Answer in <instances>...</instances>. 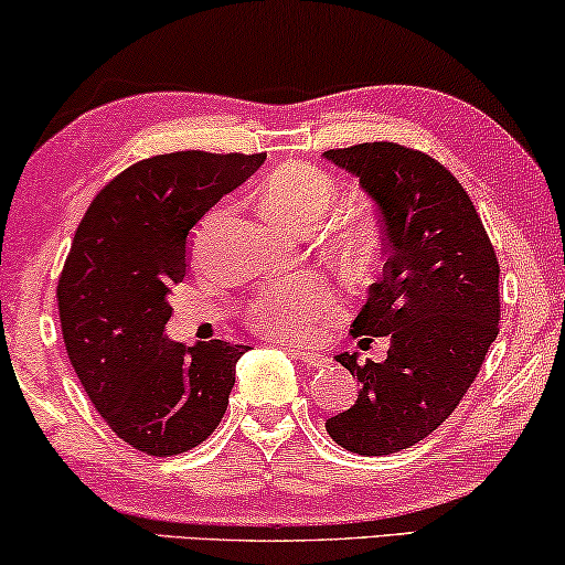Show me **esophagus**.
Listing matches in <instances>:
<instances>
[{"label":"esophagus","instance_id":"esophagus-1","mask_svg":"<svg viewBox=\"0 0 565 565\" xmlns=\"http://www.w3.org/2000/svg\"><path fill=\"white\" fill-rule=\"evenodd\" d=\"M290 354H292V358H298L300 362H306V365L308 367H323V365H327V358H323V354L321 352H311V350H303V347H290V350H288Z\"/></svg>","mask_w":565,"mask_h":565}]
</instances>
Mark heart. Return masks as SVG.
Returning <instances> with one entry per match:
<instances>
[{
  "label": "heart",
  "mask_w": 565,
  "mask_h": 565,
  "mask_svg": "<svg viewBox=\"0 0 565 565\" xmlns=\"http://www.w3.org/2000/svg\"><path fill=\"white\" fill-rule=\"evenodd\" d=\"M339 198L337 182L319 167L288 161L262 184V205L275 221L296 231L316 226ZM331 265L347 275H362L381 252V226L370 213H347L323 234ZM339 308L321 275H290L252 298L249 327L273 339H306Z\"/></svg>",
  "instance_id": "1"
}]
</instances>
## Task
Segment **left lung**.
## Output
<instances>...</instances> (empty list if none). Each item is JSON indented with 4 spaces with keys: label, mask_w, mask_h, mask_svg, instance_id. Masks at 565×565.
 <instances>
[{
    "label": "left lung",
    "mask_w": 565,
    "mask_h": 565,
    "mask_svg": "<svg viewBox=\"0 0 565 565\" xmlns=\"http://www.w3.org/2000/svg\"><path fill=\"white\" fill-rule=\"evenodd\" d=\"M323 157L360 177L388 249L352 334L391 337L383 362L337 354L362 388L327 431L350 452L391 455L431 435L476 381L499 334V259L473 200L429 153L373 141Z\"/></svg>",
    "instance_id": "left-lung-1"
}]
</instances>
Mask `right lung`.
<instances>
[{
	"instance_id": "right-lung-1",
	"label": "right lung",
	"mask_w": 565,
	"mask_h": 565,
	"mask_svg": "<svg viewBox=\"0 0 565 565\" xmlns=\"http://www.w3.org/2000/svg\"><path fill=\"white\" fill-rule=\"evenodd\" d=\"M262 161L211 151L136 161L97 192L76 228L56 285L64 344L99 416L138 452H188L226 414L249 347L169 342L167 292L188 273L190 228Z\"/></svg>"
}]
</instances>
